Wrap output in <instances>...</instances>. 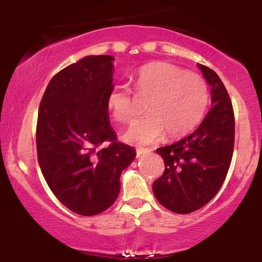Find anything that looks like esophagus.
<instances>
[{
	"label": "esophagus",
	"instance_id": "esophagus-1",
	"mask_svg": "<svg viewBox=\"0 0 262 262\" xmlns=\"http://www.w3.org/2000/svg\"><path fill=\"white\" fill-rule=\"evenodd\" d=\"M151 150L150 149H144V148H138L137 149V156H142V155H148L150 154Z\"/></svg>",
	"mask_w": 262,
	"mask_h": 262
}]
</instances>
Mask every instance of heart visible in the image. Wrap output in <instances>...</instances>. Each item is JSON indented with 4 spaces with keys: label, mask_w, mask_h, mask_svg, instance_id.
<instances>
[{
    "label": "heart",
    "mask_w": 262,
    "mask_h": 262,
    "mask_svg": "<svg viewBox=\"0 0 262 262\" xmlns=\"http://www.w3.org/2000/svg\"><path fill=\"white\" fill-rule=\"evenodd\" d=\"M138 94L149 98L148 113L134 120L124 139L144 145L159 141L167 134L180 138L194 130L209 105L206 81L198 74L167 62H154L142 67L135 75ZM107 107L117 121L126 123L135 116L134 95L125 84H117L107 95Z\"/></svg>",
    "instance_id": "heart-1"
}]
</instances>
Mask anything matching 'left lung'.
Masks as SVG:
<instances>
[{"label": "left lung", "mask_w": 262, "mask_h": 262, "mask_svg": "<svg viewBox=\"0 0 262 262\" xmlns=\"http://www.w3.org/2000/svg\"><path fill=\"white\" fill-rule=\"evenodd\" d=\"M211 87V108L187 137L156 149L164 171L154 181L161 205L175 213H191L206 205L223 185L235 142L232 103L223 82L212 69L198 64Z\"/></svg>", "instance_id": "8db88e82"}]
</instances>
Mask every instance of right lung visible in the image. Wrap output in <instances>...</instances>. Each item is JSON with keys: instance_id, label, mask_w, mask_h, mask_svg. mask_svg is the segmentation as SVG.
<instances>
[{"instance_id": "add662e5", "label": "right lung", "mask_w": 262, "mask_h": 262, "mask_svg": "<svg viewBox=\"0 0 262 262\" xmlns=\"http://www.w3.org/2000/svg\"><path fill=\"white\" fill-rule=\"evenodd\" d=\"M112 56H87L51 78L39 105L37 152L56 198L81 216L108 209L120 192V174L136 157L117 142L107 95L113 85ZM110 141L107 148L99 145Z\"/></svg>"}]
</instances>
